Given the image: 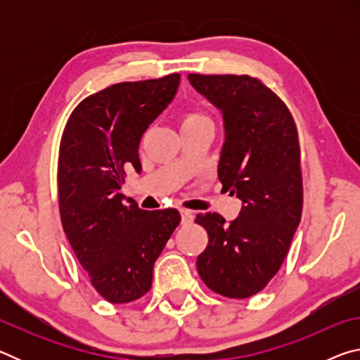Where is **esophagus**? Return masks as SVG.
Segmentation results:
<instances>
[{"mask_svg":"<svg viewBox=\"0 0 360 360\" xmlns=\"http://www.w3.org/2000/svg\"><path fill=\"white\" fill-rule=\"evenodd\" d=\"M192 221H193V211L182 208L181 210V222L184 224V225H187V224H191Z\"/></svg>","mask_w":360,"mask_h":360,"instance_id":"obj_1","label":"esophagus"}]
</instances>
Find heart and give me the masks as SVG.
I'll return each mask as SVG.
<instances>
[{"instance_id":"1","label":"heart","mask_w":360,"mask_h":360,"mask_svg":"<svg viewBox=\"0 0 360 360\" xmlns=\"http://www.w3.org/2000/svg\"><path fill=\"white\" fill-rule=\"evenodd\" d=\"M203 120H208L202 114H197V112H187L184 117H182V127L188 125V124H195V122H203Z\"/></svg>"}]
</instances>
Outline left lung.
<instances>
[{
  "label": "left lung",
  "instance_id": "obj_1",
  "mask_svg": "<svg viewBox=\"0 0 360 360\" xmlns=\"http://www.w3.org/2000/svg\"><path fill=\"white\" fill-rule=\"evenodd\" d=\"M188 82L222 114L225 139L217 165L222 191L241 200L240 216L198 214L208 246L197 270L216 294L248 298L276 275L300 224V146L288 106L259 79L188 75Z\"/></svg>",
  "mask_w": 360,
  "mask_h": 360
}]
</instances>
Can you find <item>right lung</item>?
I'll return each mask as SVG.
<instances>
[{"label":"right lung","mask_w":360,"mask_h":360,"mask_svg":"<svg viewBox=\"0 0 360 360\" xmlns=\"http://www.w3.org/2000/svg\"><path fill=\"white\" fill-rule=\"evenodd\" d=\"M178 72L120 82L82 100L63 130L58 205L70 245L96 292L111 303L141 298L181 222L178 210L144 211L120 193L127 168L141 172L143 133L178 92Z\"/></svg>","instance_id":"add662e5"}]
</instances>
